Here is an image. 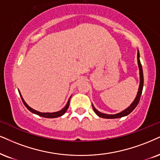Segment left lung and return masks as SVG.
<instances>
[{"label":"left lung","instance_id":"left-lung-1","mask_svg":"<svg viewBox=\"0 0 160 160\" xmlns=\"http://www.w3.org/2000/svg\"><path fill=\"white\" fill-rule=\"evenodd\" d=\"M139 57H140L139 56V50H137V62H138V66H139V89H138L137 96H136L135 99L133 100V102H132L131 105L126 108L125 110H122V111L120 112V113H118L116 114H106V113H101V112L98 111V110H96L95 107H94L93 104H92V108H93L94 112L96 113V115L99 116V117L104 118V119H116V118H121V117H123V116L128 115V114L131 113V112L135 109V108L137 107L138 103H139V99H140L142 92V89H143V84H144L143 71H142V68L140 60H139Z\"/></svg>","mask_w":160,"mask_h":160}]
</instances>
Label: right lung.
Segmentation results:
<instances>
[{
	"mask_svg": "<svg viewBox=\"0 0 160 160\" xmlns=\"http://www.w3.org/2000/svg\"><path fill=\"white\" fill-rule=\"evenodd\" d=\"M18 92H19L20 96H21V99H22L23 103V104H24V105L26 106V108H27V109H28V110H29V111L32 112V113H35V114H36V115H38V116H42V117H44V118H56V117H59V116H62V115H64V114L65 113H66L67 110L68 109L69 104H70V98H71V96H70V98H69L68 103H67L66 105H65V107H64V108H62V110H58V111H56V112H52V113H42V112L38 111V110H34V109H32V108L29 107L28 104H27L25 102L24 99H23V98L22 96H21V92H20L19 90H18Z\"/></svg>",
	"mask_w": 160,
	"mask_h": 160,
	"instance_id": "right-lung-1",
	"label": "right lung"
}]
</instances>
